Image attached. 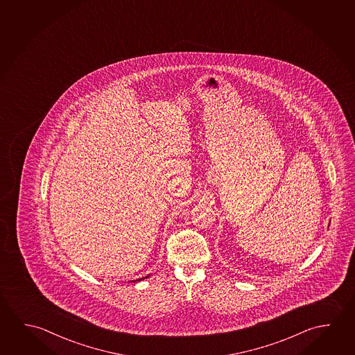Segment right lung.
Here are the masks:
<instances>
[{
	"label": "right lung",
	"mask_w": 355,
	"mask_h": 355,
	"mask_svg": "<svg viewBox=\"0 0 355 355\" xmlns=\"http://www.w3.org/2000/svg\"><path fill=\"white\" fill-rule=\"evenodd\" d=\"M147 277H148V276H146L145 279H147ZM144 279V277H142V279H136V281H141V279ZM131 282H134V281H131Z\"/></svg>",
	"instance_id": "add662e5"
}]
</instances>
